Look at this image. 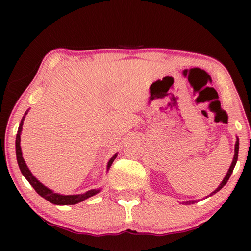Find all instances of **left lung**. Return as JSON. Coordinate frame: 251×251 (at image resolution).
I'll list each match as a JSON object with an SVG mask.
<instances>
[{
    "label": "left lung",
    "instance_id": "left-lung-1",
    "mask_svg": "<svg viewBox=\"0 0 251 251\" xmlns=\"http://www.w3.org/2000/svg\"><path fill=\"white\" fill-rule=\"evenodd\" d=\"M238 151H239V139L237 138V141H236V145H235V156H233V159H232V163H231V165H230V167H229V169H228V173H227V175L225 176V178H224V180L222 181V184H220L219 186H218V188L215 190V192H212L209 196H211V195H214V194H216L217 192H219L220 189L223 188V187L227 184V181H228V179H229V177L231 176V174H232V171H233V168H235V166H236V163H237V159H238ZM195 201H187L186 203H194Z\"/></svg>",
    "mask_w": 251,
    "mask_h": 251
}]
</instances>
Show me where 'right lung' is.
<instances>
[{"label":"right lung","instance_id":"1","mask_svg":"<svg viewBox=\"0 0 251 251\" xmlns=\"http://www.w3.org/2000/svg\"><path fill=\"white\" fill-rule=\"evenodd\" d=\"M26 114L27 113H25V115H26ZM25 115L23 116L22 121H21V123H20L18 134H16V141H15L16 159H18V164H19V167L21 169V173L23 174V176L26 178L29 184L32 185L33 188L36 190V193L39 194L40 196L45 198L48 201L54 203V205H75V203H78L80 201H85V199L94 196V195H96L97 193H100V189H92V190H88V192L80 194V195H61V194L54 193L53 190H50V188H48V187H45L43 184H42V182H40L35 177L33 176V174L27 168L26 164H25L24 158L22 156V151H21V145H20L21 144V131H22L23 121L25 118ZM116 156L117 155H114L112 158L109 159L108 164H107V171L109 169V167L112 166L113 161L116 158Z\"/></svg>","mask_w":251,"mask_h":251}]
</instances>
